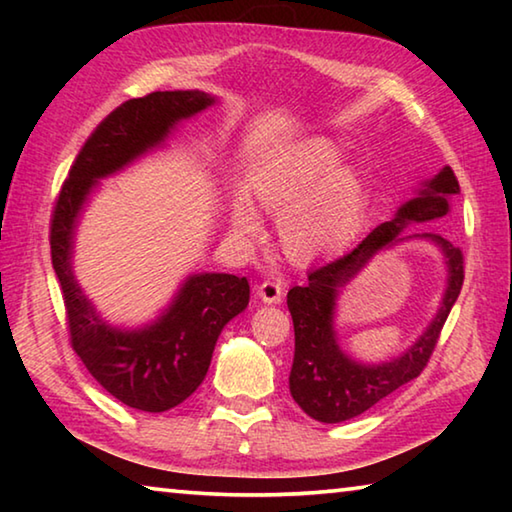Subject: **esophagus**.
<instances>
[{
	"mask_svg": "<svg viewBox=\"0 0 512 512\" xmlns=\"http://www.w3.org/2000/svg\"><path fill=\"white\" fill-rule=\"evenodd\" d=\"M257 296L262 298L264 302H268V305H280L282 296H284V289H282L280 282L264 280V282L257 287Z\"/></svg>",
	"mask_w": 512,
	"mask_h": 512,
	"instance_id": "1",
	"label": "esophagus"
}]
</instances>
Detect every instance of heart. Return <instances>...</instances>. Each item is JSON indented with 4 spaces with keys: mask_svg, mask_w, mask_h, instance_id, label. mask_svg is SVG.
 I'll use <instances>...</instances> for the list:
<instances>
[{
    "mask_svg": "<svg viewBox=\"0 0 512 512\" xmlns=\"http://www.w3.org/2000/svg\"><path fill=\"white\" fill-rule=\"evenodd\" d=\"M327 137H309L277 153L250 178V194L268 212L280 214L277 230L293 262H314L341 250L357 235L368 207L361 173ZM232 232L255 241L262 219L248 198L232 203Z\"/></svg>",
    "mask_w": 512,
    "mask_h": 512,
    "instance_id": "b5f03b06",
    "label": "heart"
}]
</instances>
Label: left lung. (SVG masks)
<instances>
[{
    "instance_id": "obj_1",
    "label": "left lung",
    "mask_w": 512,
    "mask_h": 512,
    "mask_svg": "<svg viewBox=\"0 0 512 512\" xmlns=\"http://www.w3.org/2000/svg\"><path fill=\"white\" fill-rule=\"evenodd\" d=\"M458 192L461 187L454 171L443 167L431 180L422 183L418 196L404 203L393 221L377 225L350 253L314 268L305 287H293L287 293L293 332H296L289 388L293 400L309 418L327 424L357 418L386 395L409 384L427 366L438 343L440 329L463 287V253L440 235L424 232V235L406 237L402 230L409 223L433 221L449 214V198ZM404 238H427L444 250L448 289L439 314L409 351L393 362L368 367L354 362L340 350L333 329L335 298L379 249L401 243Z\"/></svg>"
}]
</instances>
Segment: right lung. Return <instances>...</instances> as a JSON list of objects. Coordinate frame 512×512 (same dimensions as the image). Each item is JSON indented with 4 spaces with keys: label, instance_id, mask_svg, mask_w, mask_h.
<instances>
[{
    "label": "right lung",
    "instance_id": "1",
    "mask_svg": "<svg viewBox=\"0 0 512 512\" xmlns=\"http://www.w3.org/2000/svg\"><path fill=\"white\" fill-rule=\"evenodd\" d=\"M214 101L198 90H173L121 103L76 155L51 214V264L63 289L72 348L112 397L137 411H169L201 386L221 329L248 307L250 284L230 273L189 275L153 323L112 327L74 277L76 225L101 178L160 146L176 124Z\"/></svg>",
    "mask_w": 512,
    "mask_h": 512
}]
</instances>
